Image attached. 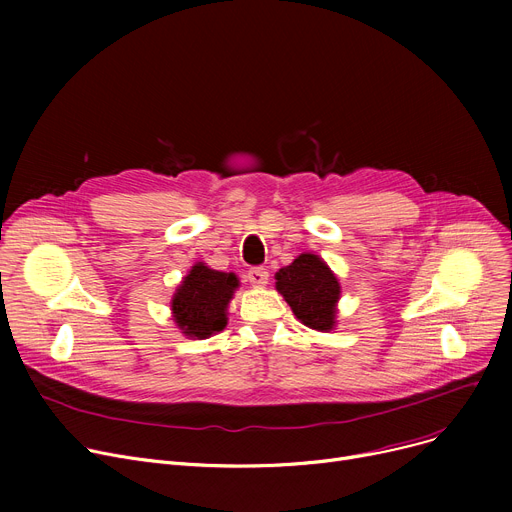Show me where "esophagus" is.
<instances>
[{"instance_id": "34e87169", "label": "esophagus", "mask_w": 512, "mask_h": 512, "mask_svg": "<svg viewBox=\"0 0 512 512\" xmlns=\"http://www.w3.org/2000/svg\"><path fill=\"white\" fill-rule=\"evenodd\" d=\"M247 280L253 286H265L267 280H270V272H267L265 267H251L249 274H247Z\"/></svg>"}]
</instances>
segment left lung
I'll return each instance as SVG.
<instances>
[{
  "mask_svg": "<svg viewBox=\"0 0 512 512\" xmlns=\"http://www.w3.org/2000/svg\"><path fill=\"white\" fill-rule=\"evenodd\" d=\"M276 280V288L305 326L319 332L332 330L340 284L324 261L303 253L282 267Z\"/></svg>",
  "mask_w": 512,
  "mask_h": 512,
  "instance_id": "obj_1",
  "label": "left lung"
}]
</instances>
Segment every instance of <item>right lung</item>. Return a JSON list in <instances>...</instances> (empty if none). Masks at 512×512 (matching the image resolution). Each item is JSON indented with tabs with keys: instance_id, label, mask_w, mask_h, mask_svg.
I'll use <instances>...</instances> for the list:
<instances>
[{
	"instance_id": "obj_1",
	"label": "right lung",
	"mask_w": 512,
	"mask_h": 512,
	"mask_svg": "<svg viewBox=\"0 0 512 512\" xmlns=\"http://www.w3.org/2000/svg\"><path fill=\"white\" fill-rule=\"evenodd\" d=\"M234 288H238L234 274L215 272L197 263L174 294L172 311L178 328L193 338H207L224 330L226 307Z\"/></svg>"
}]
</instances>
